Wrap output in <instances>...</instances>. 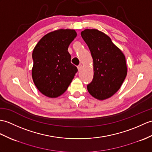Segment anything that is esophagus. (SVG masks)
<instances>
[{"label": "esophagus", "mask_w": 152, "mask_h": 152, "mask_svg": "<svg viewBox=\"0 0 152 152\" xmlns=\"http://www.w3.org/2000/svg\"><path fill=\"white\" fill-rule=\"evenodd\" d=\"M77 69H78V70H80L81 69H82V65L80 64V65H79L78 66H77Z\"/></svg>", "instance_id": "34e87169"}]
</instances>
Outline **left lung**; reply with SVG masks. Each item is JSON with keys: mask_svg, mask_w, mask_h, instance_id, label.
<instances>
[{"mask_svg": "<svg viewBox=\"0 0 152 152\" xmlns=\"http://www.w3.org/2000/svg\"><path fill=\"white\" fill-rule=\"evenodd\" d=\"M93 59V79L87 90L94 98L104 100L121 88L127 75L126 58L106 34L96 29L81 33Z\"/></svg>", "mask_w": 152, "mask_h": 152, "instance_id": "8db88e82", "label": "left lung"}]
</instances>
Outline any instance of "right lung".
Returning a JSON list of instances; mask_svg holds the SVG:
<instances>
[{
	"mask_svg": "<svg viewBox=\"0 0 152 152\" xmlns=\"http://www.w3.org/2000/svg\"><path fill=\"white\" fill-rule=\"evenodd\" d=\"M77 34L75 30H58L42 37L35 47L32 78L45 96L58 97L64 93L77 72L70 63L68 48Z\"/></svg>",
	"mask_w": 152,
	"mask_h": 152,
	"instance_id": "add662e5",
	"label": "right lung"
}]
</instances>
